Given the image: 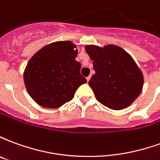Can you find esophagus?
Wrapping results in <instances>:
<instances>
[{
    "instance_id": "obj_1",
    "label": "esophagus",
    "mask_w": 160,
    "mask_h": 160,
    "mask_svg": "<svg viewBox=\"0 0 160 160\" xmlns=\"http://www.w3.org/2000/svg\"><path fill=\"white\" fill-rule=\"evenodd\" d=\"M90 79H91V75H89V76H88V77H87V81H89V80H90Z\"/></svg>"
}]
</instances>
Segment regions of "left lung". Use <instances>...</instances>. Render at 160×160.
<instances>
[{
	"mask_svg": "<svg viewBox=\"0 0 160 160\" xmlns=\"http://www.w3.org/2000/svg\"><path fill=\"white\" fill-rule=\"evenodd\" d=\"M86 51L93 64L89 86L97 100L111 110L128 107L141 94L144 78L133 57L114 44L104 47L87 45Z\"/></svg>",
	"mask_w": 160,
	"mask_h": 160,
	"instance_id": "1",
	"label": "left lung"
}]
</instances>
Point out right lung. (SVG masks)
Here are the masks:
<instances>
[{
  "label": "right lung",
  "mask_w": 160,
  "mask_h": 160,
  "mask_svg": "<svg viewBox=\"0 0 160 160\" xmlns=\"http://www.w3.org/2000/svg\"><path fill=\"white\" fill-rule=\"evenodd\" d=\"M77 46L58 41L42 47L30 59L24 71L28 93L42 107L56 109L73 99L76 90L87 83L75 60Z\"/></svg>",
  "instance_id": "add662e5"
}]
</instances>
